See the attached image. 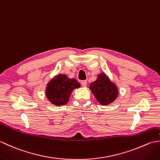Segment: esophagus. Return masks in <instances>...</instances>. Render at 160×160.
<instances>
[{"label": "esophagus", "mask_w": 160, "mask_h": 160, "mask_svg": "<svg viewBox=\"0 0 160 160\" xmlns=\"http://www.w3.org/2000/svg\"><path fill=\"white\" fill-rule=\"evenodd\" d=\"M81 84H82V87H86L87 86V82L86 80H82V81H81Z\"/></svg>", "instance_id": "esophagus-1"}]
</instances>
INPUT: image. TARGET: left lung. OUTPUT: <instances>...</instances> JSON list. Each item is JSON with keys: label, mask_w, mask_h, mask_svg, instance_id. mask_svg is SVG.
I'll return each instance as SVG.
<instances>
[{"label": "left lung", "mask_w": 160, "mask_h": 160, "mask_svg": "<svg viewBox=\"0 0 160 160\" xmlns=\"http://www.w3.org/2000/svg\"><path fill=\"white\" fill-rule=\"evenodd\" d=\"M89 89L102 105H108L113 102L119 94L117 85L104 72L98 75L96 80L90 84Z\"/></svg>", "instance_id": "1"}]
</instances>
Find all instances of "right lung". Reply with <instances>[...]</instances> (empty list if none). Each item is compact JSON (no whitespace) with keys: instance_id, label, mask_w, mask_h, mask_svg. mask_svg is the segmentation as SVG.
Returning <instances> with one entry per match:
<instances>
[{"instance_id":"right-lung-1","label":"right lung","mask_w":160,"mask_h":160,"mask_svg":"<svg viewBox=\"0 0 160 160\" xmlns=\"http://www.w3.org/2000/svg\"><path fill=\"white\" fill-rule=\"evenodd\" d=\"M80 87V84L75 78L60 73L47 84L45 95L47 100L53 105L62 106L68 102L73 91Z\"/></svg>"}]
</instances>
